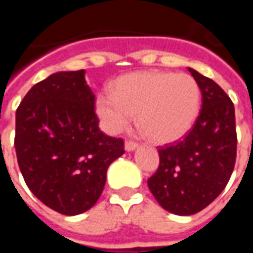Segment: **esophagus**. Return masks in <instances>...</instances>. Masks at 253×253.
<instances>
[{
	"instance_id": "esophagus-1",
	"label": "esophagus",
	"mask_w": 253,
	"mask_h": 253,
	"mask_svg": "<svg viewBox=\"0 0 253 253\" xmlns=\"http://www.w3.org/2000/svg\"><path fill=\"white\" fill-rule=\"evenodd\" d=\"M137 148H138L137 143L131 142V141H127V142L125 143V150H126V152H134Z\"/></svg>"
}]
</instances>
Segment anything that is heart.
Returning <instances> with one entry per match:
<instances>
[{"label": "heart", "instance_id": "obj_1", "mask_svg": "<svg viewBox=\"0 0 253 253\" xmlns=\"http://www.w3.org/2000/svg\"><path fill=\"white\" fill-rule=\"evenodd\" d=\"M110 90L94 99V112L108 134L122 131L135 114L146 137L167 145L184 137L199 115L201 89L186 73H128L116 78Z\"/></svg>", "mask_w": 253, "mask_h": 253}]
</instances>
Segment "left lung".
Returning a JSON list of instances; mask_svg holds the SVG:
<instances>
[{
	"label": "left lung",
	"instance_id": "8db88e82",
	"mask_svg": "<svg viewBox=\"0 0 253 253\" xmlns=\"http://www.w3.org/2000/svg\"><path fill=\"white\" fill-rule=\"evenodd\" d=\"M202 92V110L186 138L159 150L157 172L149 190L167 211L192 215L203 210L228 184L236 161L234 105L223 89L188 67Z\"/></svg>",
	"mask_w": 253,
	"mask_h": 253
}]
</instances>
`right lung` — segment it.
<instances>
[{
  "instance_id": "add662e5",
  "label": "right lung",
  "mask_w": 253,
  "mask_h": 253,
  "mask_svg": "<svg viewBox=\"0 0 253 253\" xmlns=\"http://www.w3.org/2000/svg\"><path fill=\"white\" fill-rule=\"evenodd\" d=\"M85 70L58 72L30 89L16 111L14 148L31 192L65 215L93 206L107 169L125 153L100 131Z\"/></svg>"
}]
</instances>
